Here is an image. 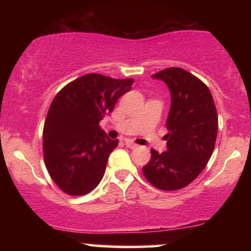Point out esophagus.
Returning a JSON list of instances; mask_svg holds the SVG:
<instances>
[{
	"instance_id": "esophagus-1",
	"label": "esophagus",
	"mask_w": 251,
	"mask_h": 251,
	"mask_svg": "<svg viewBox=\"0 0 251 251\" xmlns=\"http://www.w3.org/2000/svg\"><path fill=\"white\" fill-rule=\"evenodd\" d=\"M125 145L126 146H127V148L128 149H135V148H137V144H135V143H133V142H132V140H125Z\"/></svg>"
}]
</instances>
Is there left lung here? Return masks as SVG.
I'll return each instance as SVG.
<instances>
[{
	"label": "left lung",
	"mask_w": 251,
	"mask_h": 251,
	"mask_svg": "<svg viewBox=\"0 0 251 251\" xmlns=\"http://www.w3.org/2000/svg\"><path fill=\"white\" fill-rule=\"evenodd\" d=\"M152 77L165 82L171 92L164 137L168 151L152 149L143 174L157 189L176 191L192 183L208 164L217 138V111L208 86L188 71L170 67Z\"/></svg>",
	"instance_id": "obj_1"
}]
</instances>
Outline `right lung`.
Wrapping results in <instances>:
<instances>
[{"label":"right lung","mask_w":251,"mask_h":251,"mask_svg":"<svg viewBox=\"0 0 251 251\" xmlns=\"http://www.w3.org/2000/svg\"><path fill=\"white\" fill-rule=\"evenodd\" d=\"M133 82L89 73L67 83L53 99L43 126V158L65 194L83 196L100 183L119 140L106 137L99 123Z\"/></svg>","instance_id":"obj_1"}]
</instances>
